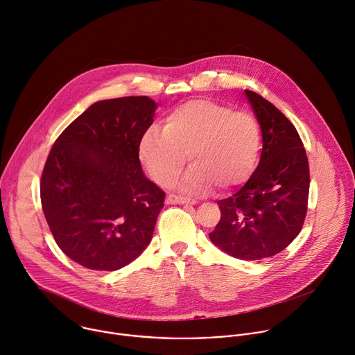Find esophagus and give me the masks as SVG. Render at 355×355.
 Masks as SVG:
<instances>
[{
    "instance_id": "1",
    "label": "esophagus",
    "mask_w": 355,
    "mask_h": 355,
    "mask_svg": "<svg viewBox=\"0 0 355 355\" xmlns=\"http://www.w3.org/2000/svg\"><path fill=\"white\" fill-rule=\"evenodd\" d=\"M166 200L171 204H196L197 202L196 200H191V198H187V197H183V196H178V194H173V193H171L166 197Z\"/></svg>"
}]
</instances>
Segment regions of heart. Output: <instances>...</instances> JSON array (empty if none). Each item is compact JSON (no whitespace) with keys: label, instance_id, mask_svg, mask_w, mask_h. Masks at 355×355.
Here are the masks:
<instances>
[{"label":"heart","instance_id":"heart-1","mask_svg":"<svg viewBox=\"0 0 355 355\" xmlns=\"http://www.w3.org/2000/svg\"><path fill=\"white\" fill-rule=\"evenodd\" d=\"M261 147L257 120L211 99L187 101L162 119V132L151 128L141 137L138 154L150 176L169 186L186 164L178 183L190 194H207L217 186L231 190L253 173Z\"/></svg>","mask_w":355,"mask_h":355}]
</instances>
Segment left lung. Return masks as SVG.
I'll list each match as a JSON object with an SVG mask.
<instances>
[{
	"label": "left lung",
	"mask_w": 355,
	"mask_h": 355,
	"mask_svg": "<svg viewBox=\"0 0 355 355\" xmlns=\"http://www.w3.org/2000/svg\"><path fill=\"white\" fill-rule=\"evenodd\" d=\"M261 128L259 166L246 184L220 200L221 220L211 242L241 260L284 250L301 232L309 197V164L294 124L272 103L245 89Z\"/></svg>",
	"instance_id": "8db88e82"
}]
</instances>
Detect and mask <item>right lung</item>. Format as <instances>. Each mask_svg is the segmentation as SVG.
I'll return each mask as SVG.
<instances>
[{
    "label": "right lung",
    "mask_w": 355,
    "mask_h": 355,
    "mask_svg": "<svg viewBox=\"0 0 355 355\" xmlns=\"http://www.w3.org/2000/svg\"><path fill=\"white\" fill-rule=\"evenodd\" d=\"M157 103L124 96L89 106L55 139L40 179L46 221L76 263L114 271L151 242L165 191L143 172L141 137Z\"/></svg>",
    "instance_id": "right-lung-1"
}]
</instances>
